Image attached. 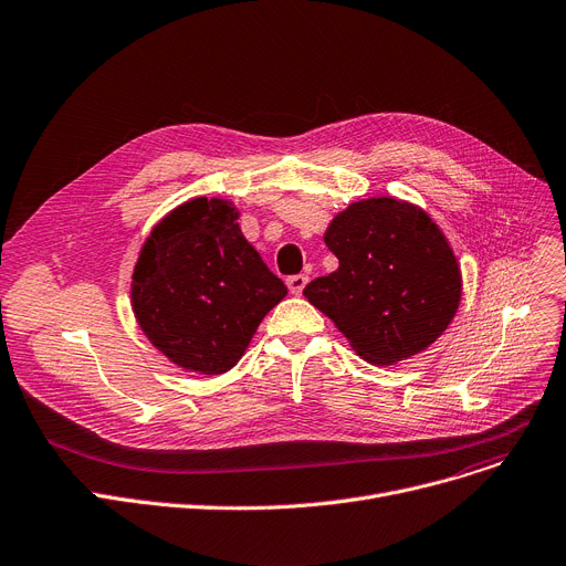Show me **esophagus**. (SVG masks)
I'll return each mask as SVG.
<instances>
[{
    "instance_id": "esophagus-1",
    "label": "esophagus",
    "mask_w": 566,
    "mask_h": 566,
    "mask_svg": "<svg viewBox=\"0 0 566 566\" xmlns=\"http://www.w3.org/2000/svg\"><path fill=\"white\" fill-rule=\"evenodd\" d=\"M286 284H289V291H291L293 295H300V293H303V289L307 286V275H291V277L286 280Z\"/></svg>"
}]
</instances>
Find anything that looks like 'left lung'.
<instances>
[{"label": "left lung", "mask_w": 566, "mask_h": 566, "mask_svg": "<svg viewBox=\"0 0 566 566\" xmlns=\"http://www.w3.org/2000/svg\"><path fill=\"white\" fill-rule=\"evenodd\" d=\"M338 269L305 286L357 355L396 364L426 350L453 321L462 275L432 218L396 198L353 202L325 232Z\"/></svg>", "instance_id": "left-lung-1"}]
</instances>
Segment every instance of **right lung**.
Listing matches in <instances>:
<instances>
[{"instance_id": "obj_1", "label": "right lung", "mask_w": 566, "mask_h": 566, "mask_svg": "<svg viewBox=\"0 0 566 566\" xmlns=\"http://www.w3.org/2000/svg\"><path fill=\"white\" fill-rule=\"evenodd\" d=\"M237 220L228 200H188L147 237L134 269L132 307L140 329L186 370H230L286 295Z\"/></svg>"}]
</instances>
